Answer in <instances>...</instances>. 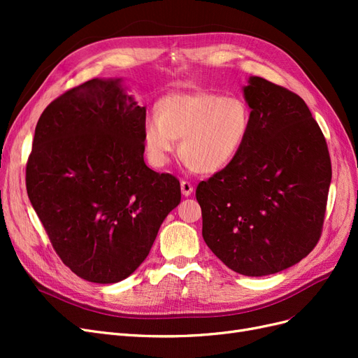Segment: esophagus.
<instances>
[{
    "label": "esophagus",
    "instance_id": "34e87169",
    "mask_svg": "<svg viewBox=\"0 0 358 358\" xmlns=\"http://www.w3.org/2000/svg\"><path fill=\"white\" fill-rule=\"evenodd\" d=\"M180 191H182V194L185 197H188V196H191L192 194V185H191V182H188V180H180Z\"/></svg>",
    "mask_w": 358,
    "mask_h": 358
}]
</instances>
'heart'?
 I'll return each instance as SVG.
<instances>
[{
  "label": "heart",
  "instance_id": "1",
  "mask_svg": "<svg viewBox=\"0 0 358 358\" xmlns=\"http://www.w3.org/2000/svg\"><path fill=\"white\" fill-rule=\"evenodd\" d=\"M252 115L241 96L210 91L173 92L157 103L143 122V146L150 164L164 167L175 152L199 173L213 175L241 157L251 136Z\"/></svg>",
  "mask_w": 358,
  "mask_h": 358
}]
</instances>
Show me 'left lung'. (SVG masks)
Wrapping results in <instances>:
<instances>
[{
  "label": "left lung",
  "mask_w": 358,
  "mask_h": 358,
  "mask_svg": "<svg viewBox=\"0 0 358 358\" xmlns=\"http://www.w3.org/2000/svg\"><path fill=\"white\" fill-rule=\"evenodd\" d=\"M251 136L230 167L196 191L203 239L245 276L273 275L317 246L327 208L331 162L306 103L284 86L252 76L243 88Z\"/></svg>",
  "instance_id": "8db88e82"
}]
</instances>
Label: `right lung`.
Here are the masks:
<instances>
[{
    "label": "right lung",
    "mask_w": 358,
    "mask_h": 358,
    "mask_svg": "<svg viewBox=\"0 0 358 358\" xmlns=\"http://www.w3.org/2000/svg\"><path fill=\"white\" fill-rule=\"evenodd\" d=\"M116 80L92 79L41 113L27 162V192L62 263L115 284L145 262L180 183L143 159L146 107Z\"/></svg>",
    "instance_id": "right-lung-1"
}]
</instances>
